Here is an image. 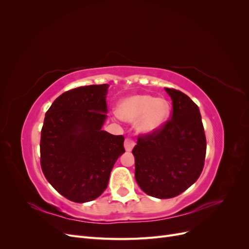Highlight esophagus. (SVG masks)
Listing matches in <instances>:
<instances>
[{
  "mask_svg": "<svg viewBox=\"0 0 249 249\" xmlns=\"http://www.w3.org/2000/svg\"><path fill=\"white\" fill-rule=\"evenodd\" d=\"M134 145H135V141L130 137H126L124 140V148L126 152H131Z\"/></svg>",
  "mask_w": 249,
  "mask_h": 249,
  "instance_id": "obj_1",
  "label": "esophagus"
}]
</instances>
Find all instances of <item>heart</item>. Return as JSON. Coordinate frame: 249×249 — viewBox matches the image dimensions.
Returning <instances> with one entry per match:
<instances>
[{"mask_svg": "<svg viewBox=\"0 0 249 249\" xmlns=\"http://www.w3.org/2000/svg\"><path fill=\"white\" fill-rule=\"evenodd\" d=\"M170 105L165 99H156L148 94H138L125 99L119 106L118 114L126 122L138 120L137 129L141 133H153L166 123Z\"/></svg>", "mask_w": 249, "mask_h": 249, "instance_id": "obj_1", "label": "heart"}]
</instances>
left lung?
<instances>
[{"label": "left lung", "mask_w": 249, "mask_h": 249, "mask_svg": "<svg viewBox=\"0 0 249 249\" xmlns=\"http://www.w3.org/2000/svg\"><path fill=\"white\" fill-rule=\"evenodd\" d=\"M165 90L172 100L170 119L159 130L140 134L132 150L137 184L161 199L176 197L196 182L207 150L197 105L179 90Z\"/></svg>", "instance_id": "obj_1"}]
</instances>
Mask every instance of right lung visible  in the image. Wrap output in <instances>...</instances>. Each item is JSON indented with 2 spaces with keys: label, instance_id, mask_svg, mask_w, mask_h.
Returning <instances> with one entry per match:
<instances>
[{
  "label": "right lung",
  "instance_id": "1",
  "mask_svg": "<svg viewBox=\"0 0 249 249\" xmlns=\"http://www.w3.org/2000/svg\"><path fill=\"white\" fill-rule=\"evenodd\" d=\"M108 84L82 86L58 96L46 113L40 165L54 189L74 202L106 190L111 170L125 150L123 135L102 131Z\"/></svg>",
  "mask_w": 249,
  "mask_h": 249
}]
</instances>
